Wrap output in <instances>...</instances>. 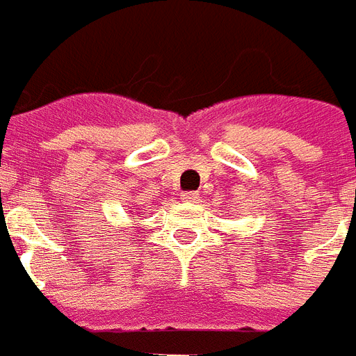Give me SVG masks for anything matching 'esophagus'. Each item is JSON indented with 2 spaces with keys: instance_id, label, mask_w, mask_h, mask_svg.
<instances>
[{
  "instance_id": "1",
  "label": "esophagus",
  "mask_w": 356,
  "mask_h": 356,
  "mask_svg": "<svg viewBox=\"0 0 356 356\" xmlns=\"http://www.w3.org/2000/svg\"><path fill=\"white\" fill-rule=\"evenodd\" d=\"M180 199L184 200V202H189V204H193V202H199V193L197 191H184V193L180 195Z\"/></svg>"
}]
</instances>
